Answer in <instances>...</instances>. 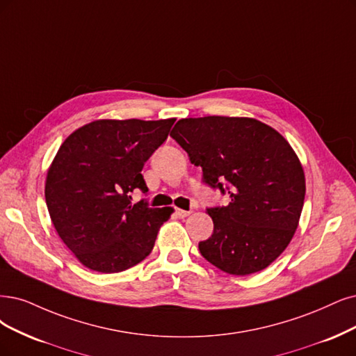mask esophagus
Listing matches in <instances>:
<instances>
[{"mask_svg":"<svg viewBox=\"0 0 356 356\" xmlns=\"http://www.w3.org/2000/svg\"><path fill=\"white\" fill-rule=\"evenodd\" d=\"M175 214H176L179 218H185V217H188V216L191 214V211H186V209H180V208H177L176 211H175Z\"/></svg>","mask_w":356,"mask_h":356,"instance_id":"obj_1","label":"esophagus"}]
</instances>
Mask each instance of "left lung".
<instances>
[{
	"mask_svg": "<svg viewBox=\"0 0 356 356\" xmlns=\"http://www.w3.org/2000/svg\"><path fill=\"white\" fill-rule=\"evenodd\" d=\"M170 136L202 168V181L229 205L208 207L211 238L201 255L221 271L264 270L292 241L305 200L304 170L287 140L255 118H181Z\"/></svg>",
	"mask_w": 356,
	"mask_h": 356,
	"instance_id": "8db88e82",
	"label": "left lung"
}]
</instances>
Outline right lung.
Returning a JSON list of instances; mask_svg holds the SVG:
<instances>
[{
	"label": "right lung",
	"instance_id": "right-lung-1",
	"mask_svg": "<svg viewBox=\"0 0 356 356\" xmlns=\"http://www.w3.org/2000/svg\"><path fill=\"white\" fill-rule=\"evenodd\" d=\"M176 118L97 120L63 142L52 161L45 201L61 241L82 264L120 273L147 258L173 208H151L142 168L165 142Z\"/></svg>",
	"mask_w": 356,
	"mask_h": 356
}]
</instances>
